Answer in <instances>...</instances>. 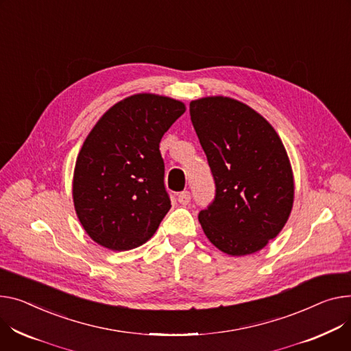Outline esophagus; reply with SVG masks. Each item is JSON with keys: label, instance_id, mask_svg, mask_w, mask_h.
Masks as SVG:
<instances>
[{"label": "esophagus", "instance_id": "34e87169", "mask_svg": "<svg viewBox=\"0 0 351 351\" xmlns=\"http://www.w3.org/2000/svg\"><path fill=\"white\" fill-rule=\"evenodd\" d=\"M191 199H192V195H191L189 191H183V192H180L179 196H178V202H179L180 204H183V206L189 204V203H191Z\"/></svg>", "mask_w": 351, "mask_h": 351}]
</instances>
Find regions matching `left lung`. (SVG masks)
<instances>
[{"instance_id":"left-lung-1","label":"left lung","mask_w":351,"mask_h":351,"mask_svg":"<svg viewBox=\"0 0 351 351\" xmlns=\"http://www.w3.org/2000/svg\"><path fill=\"white\" fill-rule=\"evenodd\" d=\"M191 120L216 186L199 213L204 234L228 255L258 251L285 226L293 176L281 138L248 106L206 97L189 106Z\"/></svg>"}]
</instances>
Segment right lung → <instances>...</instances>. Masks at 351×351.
<instances>
[{"instance_id": "1", "label": "right lung", "mask_w": 351, "mask_h": 351, "mask_svg": "<svg viewBox=\"0 0 351 351\" xmlns=\"http://www.w3.org/2000/svg\"><path fill=\"white\" fill-rule=\"evenodd\" d=\"M184 110L169 97L135 95L112 106L86 138L73 202L83 228L100 245H143L169 212L159 143Z\"/></svg>"}]
</instances>
